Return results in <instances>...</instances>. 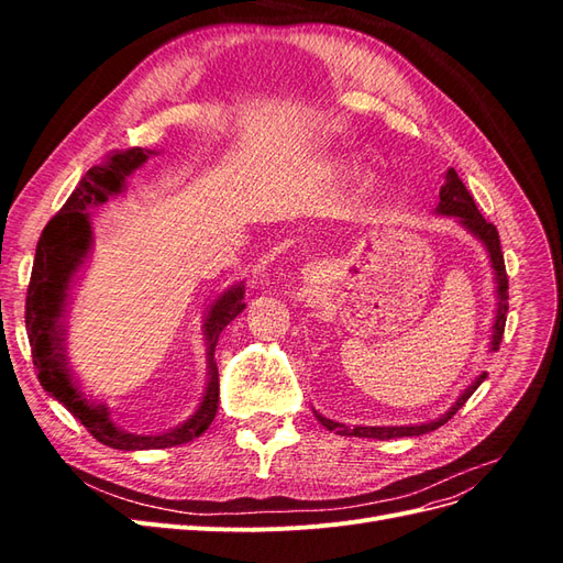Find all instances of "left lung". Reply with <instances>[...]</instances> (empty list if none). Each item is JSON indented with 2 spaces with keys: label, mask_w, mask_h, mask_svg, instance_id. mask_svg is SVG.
<instances>
[{
  "label": "left lung",
  "mask_w": 563,
  "mask_h": 563,
  "mask_svg": "<svg viewBox=\"0 0 563 563\" xmlns=\"http://www.w3.org/2000/svg\"><path fill=\"white\" fill-rule=\"evenodd\" d=\"M439 216H453L457 218V223L463 225L467 232H472L476 240H482L486 251H488V258H490V267L496 272V284H498V312H496V323H493V338H490V352H498L500 343H503V333H505V321H507V272H505V258H503V249H500V236L498 230L493 223L479 213L476 209V203L470 195V190L465 187V183L457 178L455 168H449L446 172V180L441 185L439 190V207H437ZM486 380V373H482L479 378H476L463 395L455 399V404L449 408V411L430 422H422V424H401V428H345V424H340L335 420L323 418L314 411L317 420L323 424L327 430H335L338 434H345V437H368V439H397V437H420V434H428L441 424L449 422L460 408L465 406V401L474 395V389L479 387Z\"/></svg>",
  "instance_id": "left-lung-1"
}]
</instances>
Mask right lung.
I'll list each match as a JSON object with an SVG mask.
<instances>
[{
    "label": "right lung",
    "mask_w": 563,
    "mask_h": 563,
    "mask_svg": "<svg viewBox=\"0 0 563 563\" xmlns=\"http://www.w3.org/2000/svg\"><path fill=\"white\" fill-rule=\"evenodd\" d=\"M150 155H157V152L131 147L126 152H117V155H112L100 166L89 168L87 176L79 180L77 190L63 203V209L48 220L40 236L25 298V329L32 347V362H35L42 387L51 397L58 399L100 444L119 451L178 446L209 430V424L213 422L218 411L220 395L218 366L213 362L218 335L246 308L242 302L244 284L228 288L211 305L207 321H203L209 356L207 389H203V397L195 416L164 434H129L119 430L110 420L106 404H91L84 397L79 385L73 380L65 356V308L67 298H70L73 279L93 244L89 209L108 201V197L122 192L126 187V178L135 168L143 166Z\"/></svg>",
    "instance_id": "1"
}]
</instances>
